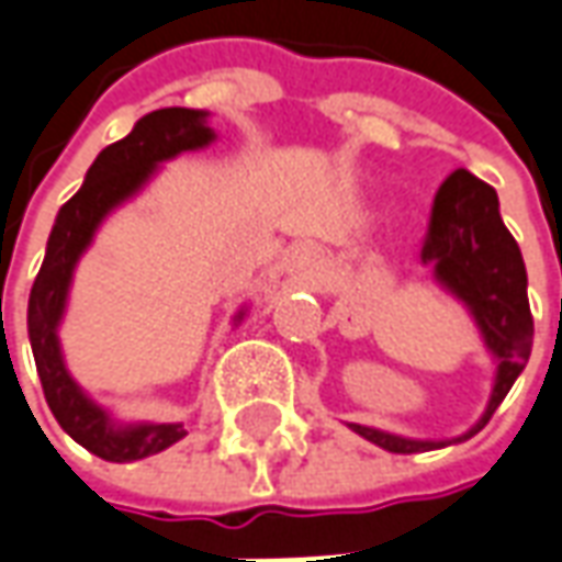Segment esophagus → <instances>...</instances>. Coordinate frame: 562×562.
<instances>
[{"label": "esophagus", "instance_id": "obj_1", "mask_svg": "<svg viewBox=\"0 0 562 562\" xmlns=\"http://www.w3.org/2000/svg\"><path fill=\"white\" fill-rule=\"evenodd\" d=\"M285 267H289V273L295 277V282L307 285V289L323 285V282H326V277H329L326 255L316 249V246H311V243H301V246H295V249L289 251Z\"/></svg>", "mask_w": 562, "mask_h": 562}]
</instances>
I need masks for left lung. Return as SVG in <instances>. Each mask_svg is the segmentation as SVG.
I'll return each instance as SVG.
<instances>
[{
    "label": "left lung",
    "mask_w": 562,
    "mask_h": 562,
    "mask_svg": "<svg viewBox=\"0 0 562 562\" xmlns=\"http://www.w3.org/2000/svg\"><path fill=\"white\" fill-rule=\"evenodd\" d=\"M422 261L434 267L437 280L468 304L483 331V341L498 360V372L483 418L458 440H406L375 427L350 425L369 442L400 456L442 449L449 442L471 440L473 434H480L526 369L536 335L520 246L502 221L498 193L468 169L452 171L437 190L422 243Z\"/></svg>",
    "instance_id": "obj_1"
}]
</instances>
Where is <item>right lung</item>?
<instances>
[{"label":"right lung","instance_id":"1","mask_svg":"<svg viewBox=\"0 0 562 562\" xmlns=\"http://www.w3.org/2000/svg\"><path fill=\"white\" fill-rule=\"evenodd\" d=\"M212 137L215 132L205 125V113L187 110V106H166L137 120L128 135L98 153V159L91 162L86 175V184L57 212L45 261L30 292L26 326H30V345L36 357L45 403L57 418V425L64 427L72 440L104 461H137V458L156 456L169 449L171 442L187 437V430L184 425L116 427L101 406H94L89 396L76 387L70 372L64 369L60 347H57V323L64 313L72 267L91 243L106 212L122 200H128L137 187L150 178L156 162L184 150H200Z\"/></svg>","mask_w":562,"mask_h":562}]
</instances>
